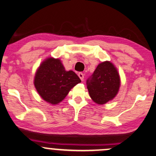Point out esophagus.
I'll return each instance as SVG.
<instances>
[{
    "mask_svg": "<svg viewBox=\"0 0 156 156\" xmlns=\"http://www.w3.org/2000/svg\"><path fill=\"white\" fill-rule=\"evenodd\" d=\"M78 76H79L80 79L81 80H83V79H84V75H83V73H78Z\"/></svg>",
    "mask_w": 156,
    "mask_h": 156,
    "instance_id": "obj_1",
    "label": "esophagus"
}]
</instances>
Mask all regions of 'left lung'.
Instances as JSON below:
<instances>
[{
	"label": "left lung",
	"mask_w": 156,
	"mask_h": 156,
	"mask_svg": "<svg viewBox=\"0 0 156 156\" xmlns=\"http://www.w3.org/2000/svg\"><path fill=\"white\" fill-rule=\"evenodd\" d=\"M86 84L93 101L98 104H104L117 94L120 78L113 64L106 61L98 65L86 80Z\"/></svg>",
	"instance_id": "obj_1"
}]
</instances>
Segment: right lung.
<instances>
[{
	"mask_svg": "<svg viewBox=\"0 0 156 156\" xmlns=\"http://www.w3.org/2000/svg\"><path fill=\"white\" fill-rule=\"evenodd\" d=\"M81 80L73 71H66L59 59L44 61L36 73L35 88L44 101L52 104L62 101L69 91Z\"/></svg>",
	"mask_w": 156,
	"mask_h": 156,
	"instance_id": "1",
	"label": "right lung"
}]
</instances>
